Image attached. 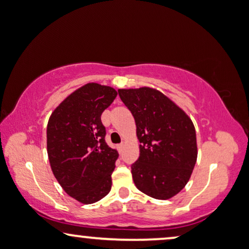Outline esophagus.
<instances>
[{"mask_svg": "<svg viewBox=\"0 0 249 249\" xmlns=\"http://www.w3.org/2000/svg\"><path fill=\"white\" fill-rule=\"evenodd\" d=\"M124 143H121V144H119L118 145V148H119V152H121L122 150H124Z\"/></svg>", "mask_w": 249, "mask_h": 249, "instance_id": "esophagus-1", "label": "esophagus"}]
</instances>
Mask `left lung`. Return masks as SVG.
<instances>
[{
	"label": "left lung",
	"instance_id": "left-lung-1",
	"mask_svg": "<svg viewBox=\"0 0 249 249\" xmlns=\"http://www.w3.org/2000/svg\"><path fill=\"white\" fill-rule=\"evenodd\" d=\"M136 122L140 158L131 164L136 188L167 200L189 182L198 157L196 129L189 115L159 90L119 89Z\"/></svg>",
	"mask_w": 249,
	"mask_h": 249
}]
</instances>
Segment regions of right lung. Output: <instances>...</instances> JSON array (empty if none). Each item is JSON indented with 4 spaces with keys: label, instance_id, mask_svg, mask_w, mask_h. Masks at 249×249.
Listing matches in <instances>:
<instances>
[{
    "label": "right lung",
    "instance_id": "right-lung-1",
    "mask_svg": "<svg viewBox=\"0 0 249 249\" xmlns=\"http://www.w3.org/2000/svg\"><path fill=\"white\" fill-rule=\"evenodd\" d=\"M117 95L112 87L87 83L67 96L48 121L51 170L64 191L86 205L99 201L112 188L119 153L106 144L101 117Z\"/></svg>",
    "mask_w": 249,
    "mask_h": 249
}]
</instances>
